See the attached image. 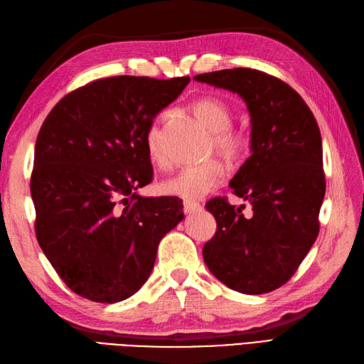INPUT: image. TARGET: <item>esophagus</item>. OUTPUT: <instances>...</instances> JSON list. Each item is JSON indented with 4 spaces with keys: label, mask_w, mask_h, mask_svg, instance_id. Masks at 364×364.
I'll return each mask as SVG.
<instances>
[{
    "label": "esophagus",
    "mask_w": 364,
    "mask_h": 364,
    "mask_svg": "<svg viewBox=\"0 0 364 364\" xmlns=\"http://www.w3.org/2000/svg\"><path fill=\"white\" fill-rule=\"evenodd\" d=\"M200 208H202V205L199 202H194V200H185L183 202V211L188 213V214L200 211Z\"/></svg>",
    "instance_id": "obj_1"
}]
</instances>
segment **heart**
Instances as JSON below:
<instances>
[{"label": "heart", "instance_id": "heart-1", "mask_svg": "<svg viewBox=\"0 0 364 364\" xmlns=\"http://www.w3.org/2000/svg\"><path fill=\"white\" fill-rule=\"evenodd\" d=\"M191 113L211 132L208 156L218 153L231 166L243 162L250 150L248 136L240 130L231 129L232 112L218 97H200L190 107ZM145 150L149 159L158 166L165 164L162 150L161 122L154 121L145 134ZM225 166L218 159H210L200 165L188 166L162 182V191L174 198L196 200L203 198L225 181Z\"/></svg>", "mask_w": 364, "mask_h": 364}]
</instances>
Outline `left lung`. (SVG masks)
Masks as SVG:
<instances>
[{"label":"left lung","instance_id":"8db88e82","mask_svg":"<svg viewBox=\"0 0 364 364\" xmlns=\"http://www.w3.org/2000/svg\"><path fill=\"white\" fill-rule=\"evenodd\" d=\"M196 81L237 93L251 116V156L230 182L252 215L225 198L206 202L218 231L203 262L228 288L264 294L297 271L318 235L326 190L321 134L309 107L287 82L252 68L196 75Z\"/></svg>","mask_w":364,"mask_h":364}]
</instances>
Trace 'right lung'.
Returning <instances> with one entry per match:
<instances>
[{
    "label": "right lung",
    "instance_id": "right-lung-1",
    "mask_svg": "<svg viewBox=\"0 0 364 364\" xmlns=\"http://www.w3.org/2000/svg\"><path fill=\"white\" fill-rule=\"evenodd\" d=\"M188 76H113L68 93L36 137L31 181L39 247L77 296L132 297L150 277L164 235L183 219L173 196L144 198L153 181L145 134Z\"/></svg>",
    "mask_w": 364,
    "mask_h": 364
}]
</instances>
